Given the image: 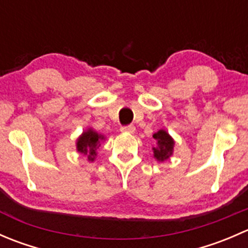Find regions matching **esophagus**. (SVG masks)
<instances>
[{"instance_id": "esophagus-1", "label": "esophagus", "mask_w": 248, "mask_h": 248, "mask_svg": "<svg viewBox=\"0 0 248 248\" xmlns=\"http://www.w3.org/2000/svg\"><path fill=\"white\" fill-rule=\"evenodd\" d=\"M134 131H136V127H134L133 124L121 127V132H124V133H134Z\"/></svg>"}]
</instances>
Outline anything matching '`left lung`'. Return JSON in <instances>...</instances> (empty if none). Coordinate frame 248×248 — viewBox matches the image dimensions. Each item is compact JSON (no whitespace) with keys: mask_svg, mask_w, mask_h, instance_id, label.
<instances>
[{"mask_svg":"<svg viewBox=\"0 0 248 248\" xmlns=\"http://www.w3.org/2000/svg\"><path fill=\"white\" fill-rule=\"evenodd\" d=\"M154 138L157 140V144H158V146L154 147V156L156 157L157 161L161 162L164 161V159H168L172 154L174 140L163 129L155 133Z\"/></svg>","mask_w":248,"mask_h":248,"instance_id":"obj_1","label":"left lung"}]
</instances>
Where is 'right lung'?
<instances>
[{
    "label": "right lung",
    "instance_id": "1",
    "mask_svg": "<svg viewBox=\"0 0 248 248\" xmlns=\"http://www.w3.org/2000/svg\"><path fill=\"white\" fill-rule=\"evenodd\" d=\"M103 139V137L101 134H98L97 132L92 131V129H87L86 132L81 134V137H79L77 142V149L78 151L81 152V154L87 155V158L89 161H93L94 156H96V150L99 146V141Z\"/></svg>",
    "mask_w": 248,
    "mask_h": 248
}]
</instances>
